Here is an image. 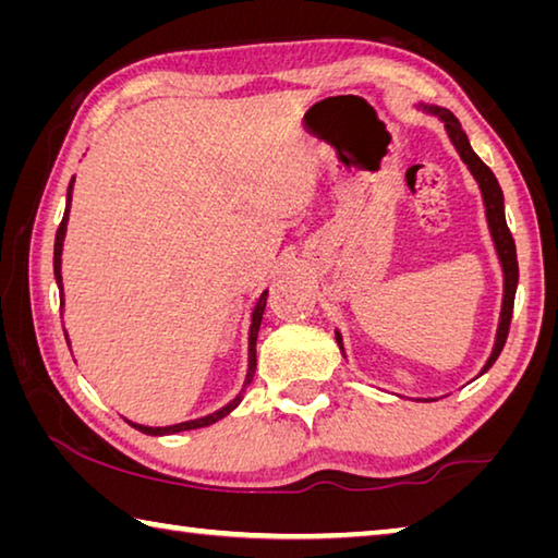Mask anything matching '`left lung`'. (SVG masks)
Masks as SVG:
<instances>
[{"label":"left lung","instance_id":"8db88e82","mask_svg":"<svg viewBox=\"0 0 558 558\" xmlns=\"http://www.w3.org/2000/svg\"><path fill=\"white\" fill-rule=\"evenodd\" d=\"M421 108L433 112V116H438L442 122H446V130H448L450 143L456 145L460 159L468 165L472 177L477 179L480 192H483V202H485V214H487L489 233H493L497 256H499V263H502V272H505L502 313H499V327H497L495 349H493V354H489L487 364L483 366V372H480V374H485V372L489 369V366H493V364L497 362V356H499V352H502V347H505V342H507L509 323H512V310H514V292H517V282H519V266H517L514 239H512V233H509L507 219H505V196H502V189H499L497 177L493 174V169H489V167L483 162V159H480L475 153H472L470 140H468V135H465V130L460 128L458 118L452 116L450 110L438 108V106H421ZM337 344H339V349H342V352H344L342 335H339V332H337Z\"/></svg>","mask_w":558,"mask_h":558}]
</instances>
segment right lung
I'll return each mask as SVG.
<instances>
[{"label":"right lung","instance_id":"right-lung-1","mask_svg":"<svg viewBox=\"0 0 558 558\" xmlns=\"http://www.w3.org/2000/svg\"><path fill=\"white\" fill-rule=\"evenodd\" d=\"M71 192H73V179L69 184V204H65V214L61 219L59 231H56V243H53V276L56 282H59V290H61V302H63V286H61V251H63V235H65V223H69V209H71ZM266 300H268V290L263 292L256 302V310H253V319H251V335H248V376H245V384L248 386L253 379V372H256V339H258V329H260V319L263 313H266ZM243 396L239 393L231 403H226L223 409H219L216 413L204 415V418H196V421H186V423H177V426H165V428H149V426H137V423H132V428L147 433V436H172V433H182V430H194V428H206L211 426V423L221 421L223 415H229L235 405L241 403Z\"/></svg>","mask_w":558,"mask_h":558}]
</instances>
